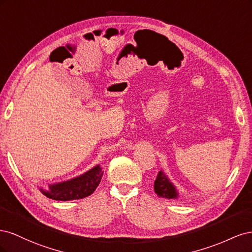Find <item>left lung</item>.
<instances>
[{"label":"left lung","instance_id":"left-lung-1","mask_svg":"<svg viewBox=\"0 0 252 252\" xmlns=\"http://www.w3.org/2000/svg\"><path fill=\"white\" fill-rule=\"evenodd\" d=\"M155 191L159 197H164V199L168 200H177L179 193L177 188L167 178V175L161 170L158 172V177L155 181Z\"/></svg>","mask_w":252,"mask_h":252}]
</instances>
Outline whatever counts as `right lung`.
Listing matches in <instances>:
<instances>
[{
	"instance_id": "right-lung-1",
	"label": "right lung",
	"mask_w": 252,
	"mask_h": 252,
	"mask_svg": "<svg viewBox=\"0 0 252 252\" xmlns=\"http://www.w3.org/2000/svg\"><path fill=\"white\" fill-rule=\"evenodd\" d=\"M103 177V170L100 165L86 171L77 178L65 182L56 183L48 186V189L40 188V191L49 199L56 201H71L84 199L94 193L100 184Z\"/></svg>"
}]
</instances>
